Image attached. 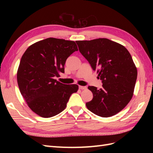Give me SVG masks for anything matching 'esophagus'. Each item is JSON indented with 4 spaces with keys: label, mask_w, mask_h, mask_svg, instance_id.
Here are the masks:
<instances>
[{
    "label": "esophagus",
    "mask_w": 153,
    "mask_h": 153,
    "mask_svg": "<svg viewBox=\"0 0 153 153\" xmlns=\"http://www.w3.org/2000/svg\"><path fill=\"white\" fill-rule=\"evenodd\" d=\"M79 89H81V90H84V89H87V87L85 86H81V85H80L79 86Z\"/></svg>",
    "instance_id": "esophagus-1"
}]
</instances>
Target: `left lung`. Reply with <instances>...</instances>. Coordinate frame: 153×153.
<instances>
[{
  "label": "left lung",
  "mask_w": 153,
  "mask_h": 153,
  "mask_svg": "<svg viewBox=\"0 0 153 153\" xmlns=\"http://www.w3.org/2000/svg\"><path fill=\"white\" fill-rule=\"evenodd\" d=\"M80 52L102 80L100 89L89 86L93 98L86 103L91 112L108 117L121 111L130 101L137 78V69L128 50L106 38L76 41Z\"/></svg>",
  "instance_id": "1"
}]
</instances>
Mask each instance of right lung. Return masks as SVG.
<instances>
[{
    "label": "right lung",
    "instance_id": "obj_1",
    "mask_svg": "<svg viewBox=\"0 0 153 153\" xmlns=\"http://www.w3.org/2000/svg\"><path fill=\"white\" fill-rule=\"evenodd\" d=\"M78 50L75 41L53 38L38 41L26 50L17 71L21 94L29 107L39 116H55L66 108L78 85L54 79L64 73L66 59Z\"/></svg>",
    "mask_w": 153,
    "mask_h": 153
}]
</instances>
